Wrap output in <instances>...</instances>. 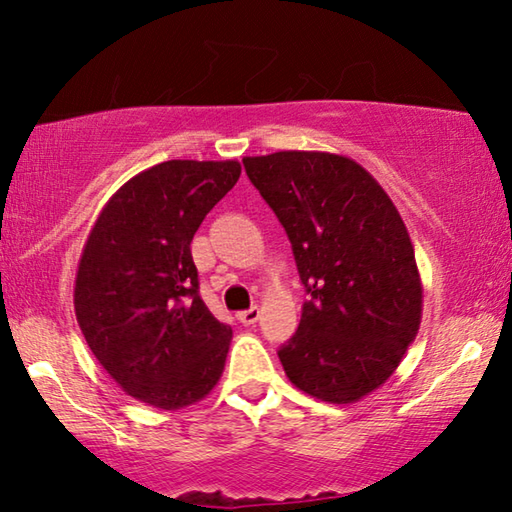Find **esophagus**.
<instances>
[{"instance_id": "obj_1", "label": "esophagus", "mask_w": 512, "mask_h": 512, "mask_svg": "<svg viewBox=\"0 0 512 512\" xmlns=\"http://www.w3.org/2000/svg\"><path fill=\"white\" fill-rule=\"evenodd\" d=\"M237 320H239L241 325H255L257 320H259V307H250V309L239 311Z\"/></svg>"}]
</instances>
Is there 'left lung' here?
<instances>
[{"instance_id":"obj_1","label":"left lung","mask_w":512,"mask_h":512,"mask_svg":"<svg viewBox=\"0 0 512 512\" xmlns=\"http://www.w3.org/2000/svg\"><path fill=\"white\" fill-rule=\"evenodd\" d=\"M291 241L307 300L280 345L300 391L350 404L393 375L422 314L415 253L391 198L350 158L277 151L244 158Z\"/></svg>"}]
</instances>
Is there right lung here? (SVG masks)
<instances>
[{"label":"right lung","instance_id":"add662e5","mask_svg":"<svg viewBox=\"0 0 512 512\" xmlns=\"http://www.w3.org/2000/svg\"><path fill=\"white\" fill-rule=\"evenodd\" d=\"M235 160H169L137 173L85 241L74 309L90 350L135 400L180 409L212 391L232 329L198 293L192 239L239 180Z\"/></svg>","mask_w":512,"mask_h":512}]
</instances>
